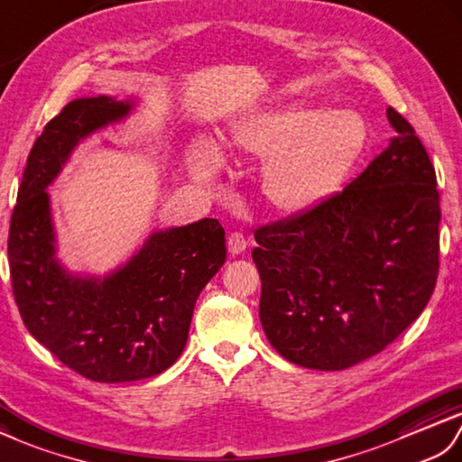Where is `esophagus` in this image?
<instances>
[{
	"instance_id": "34e87169",
	"label": "esophagus",
	"mask_w": 462,
	"mask_h": 462,
	"mask_svg": "<svg viewBox=\"0 0 462 462\" xmlns=\"http://www.w3.org/2000/svg\"><path fill=\"white\" fill-rule=\"evenodd\" d=\"M227 247L231 254H241L245 249H247V239H245L243 233H231L227 239Z\"/></svg>"
}]
</instances>
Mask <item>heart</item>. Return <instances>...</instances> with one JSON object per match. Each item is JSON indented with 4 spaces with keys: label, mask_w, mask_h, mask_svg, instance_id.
Segmentation results:
<instances>
[{
    "label": "heart",
    "mask_w": 462,
    "mask_h": 462,
    "mask_svg": "<svg viewBox=\"0 0 462 462\" xmlns=\"http://www.w3.org/2000/svg\"><path fill=\"white\" fill-rule=\"evenodd\" d=\"M367 142V125L350 108L291 106L257 112L231 130V146L266 158L263 193L286 213L314 208L340 186ZM211 152L198 148L193 166L208 176Z\"/></svg>",
    "instance_id": "1"
}]
</instances>
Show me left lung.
I'll return each mask as SVG.
<instances>
[{"instance_id":"obj_1","label":"left lung","mask_w":462,"mask_h":462,"mask_svg":"<svg viewBox=\"0 0 462 462\" xmlns=\"http://www.w3.org/2000/svg\"><path fill=\"white\" fill-rule=\"evenodd\" d=\"M387 120L395 138L344 191L254 231L263 330L296 365L336 372L379 354L435 291V168L395 108Z\"/></svg>"}]
</instances>
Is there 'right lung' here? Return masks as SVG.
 <instances>
[{
  "instance_id": "obj_1",
  "label": "right lung",
  "mask_w": 462,
  "mask_h": 462,
  "mask_svg": "<svg viewBox=\"0 0 462 462\" xmlns=\"http://www.w3.org/2000/svg\"><path fill=\"white\" fill-rule=\"evenodd\" d=\"M132 108V100L77 98L47 122L29 152L9 223V273L25 328L70 370L100 383L168 370L186 347L199 292L227 257L225 229L205 217L153 231L102 279L73 274L57 261L45 189L80 140Z\"/></svg>"
}]
</instances>
